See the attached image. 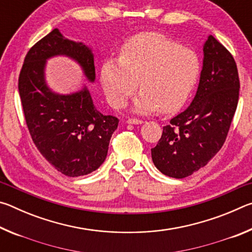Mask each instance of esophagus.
Wrapping results in <instances>:
<instances>
[{"mask_svg": "<svg viewBox=\"0 0 252 252\" xmlns=\"http://www.w3.org/2000/svg\"><path fill=\"white\" fill-rule=\"evenodd\" d=\"M127 123H130V125H142L143 121L140 120V119H136V118H129L126 120Z\"/></svg>", "mask_w": 252, "mask_h": 252, "instance_id": "esophagus-1", "label": "esophagus"}]
</instances>
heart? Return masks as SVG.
Here are the masks:
<instances>
[{
  "instance_id": "1",
  "label": "heart",
  "mask_w": 252,
  "mask_h": 252,
  "mask_svg": "<svg viewBox=\"0 0 252 252\" xmlns=\"http://www.w3.org/2000/svg\"><path fill=\"white\" fill-rule=\"evenodd\" d=\"M201 64L194 51L182 48L156 32L135 34L123 43L120 58L108 59L100 67V81L113 108L125 106L139 87L134 99L138 113L159 109L172 113L186 103L199 79Z\"/></svg>"
}]
</instances>
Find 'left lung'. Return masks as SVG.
Returning <instances> with one entry per match:
<instances>
[{
	"label": "left lung",
	"instance_id": "obj_1",
	"mask_svg": "<svg viewBox=\"0 0 252 252\" xmlns=\"http://www.w3.org/2000/svg\"><path fill=\"white\" fill-rule=\"evenodd\" d=\"M194 99L163 126L151 149L157 169L171 178L189 177L206 165L227 139L239 100L238 69L231 53L209 35Z\"/></svg>",
	"mask_w": 252,
	"mask_h": 252
}]
</instances>
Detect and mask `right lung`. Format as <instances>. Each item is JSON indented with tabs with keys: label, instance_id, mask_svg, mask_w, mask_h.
Segmentation results:
<instances>
[{
	"label": "right lung",
	"instance_id": "1",
	"mask_svg": "<svg viewBox=\"0 0 252 252\" xmlns=\"http://www.w3.org/2000/svg\"><path fill=\"white\" fill-rule=\"evenodd\" d=\"M66 55L75 60L84 75L95 79L90 48L65 39L54 29L25 55L19 76V93L25 122L34 144L45 160L67 177L85 176L103 163L119 119L95 109L87 88L58 94L45 83L46 60Z\"/></svg>",
	"mask_w": 252,
	"mask_h": 252
}]
</instances>
